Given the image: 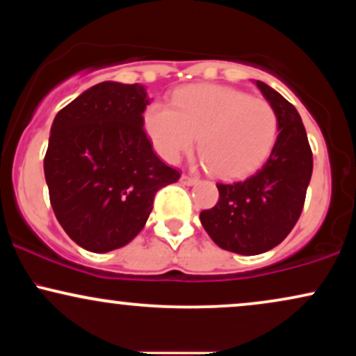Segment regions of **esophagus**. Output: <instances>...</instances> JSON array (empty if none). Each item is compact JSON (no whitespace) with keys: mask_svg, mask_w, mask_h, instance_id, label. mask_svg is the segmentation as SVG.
Wrapping results in <instances>:
<instances>
[{"mask_svg":"<svg viewBox=\"0 0 356 356\" xmlns=\"http://www.w3.org/2000/svg\"><path fill=\"white\" fill-rule=\"evenodd\" d=\"M179 182H181L182 186H194V184H197V179L191 177V175H181Z\"/></svg>","mask_w":356,"mask_h":356,"instance_id":"34e87169","label":"esophagus"}]
</instances>
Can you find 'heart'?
<instances>
[{
	"instance_id": "b5f03b06",
	"label": "heart",
	"mask_w": 356,
	"mask_h": 356,
	"mask_svg": "<svg viewBox=\"0 0 356 356\" xmlns=\"http://www.w3.org/2000/svg\"><path fill=\"white\" fill-rule=\"evenodd\" d=\"M155 154L167 162L194 147L219 179H241L264 164L276 144L280 118L271 104L224 85H192L172 95V107L152 102L142 113Z\"/></svg>"
}]
</instances>
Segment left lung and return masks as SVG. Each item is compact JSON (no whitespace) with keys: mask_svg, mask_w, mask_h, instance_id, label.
I'll use <instances>...</instances> for the list:
<instances>
[{"mask_svg":"<svg viewBox=\"0 0 356 356\" xmlns=\"http://www.w3.org/2000/svg\"><path fill=\"white\" fill-rule=\"evenodd\" d=\"M254 83L277 112L276 144L266 164L246 181L218 184V204L201 212L211 239L243 256L266 252L291 232L313 172V154L298 110L264 81Z\"/></svg>","mask_w":356,"mask_h":356,"instance_id":"left-lung-1","label":"left lung"}]
</instances>
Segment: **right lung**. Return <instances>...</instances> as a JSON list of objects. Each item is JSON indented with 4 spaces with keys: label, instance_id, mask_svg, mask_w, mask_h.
Here are the masks:
<instances>
[{
    "label": "right lung",
    "instance_id": "1",
    "mask_svg": "<svg viewBox=\"0 0 356 356\" xmlns=\"http://www.w3.org/2000/svg\"><path fill=\"white\" fill-rule=\"evenodd\" d=\"M144 85L102 81L56 113L44 155L50 202L90 252L129 244L144 229L155 192L181 174L155 155L142 129Z\"/></svg>",
    "mask_w": 356,
    "mask_h": 356
}]
</instances>
